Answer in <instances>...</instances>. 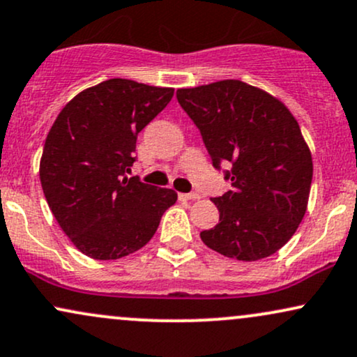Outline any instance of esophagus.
<instances>
[{
  "mask_svg": "<svg viewBox=\"0 0 357 357\" xmlns=\"http://www.w3.org/2000/svg\"><path fill=\"white\" fill-rule=\"evenodd\" d=\"M199 197L201 196L197 192H179V201H196Z\"/></svg>",
  "mask_w": 357,
  "mask_h": 357,
  "instance_id": "obj_1",
  "label": "esophagus"
}]
</instances>
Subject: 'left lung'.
I'll return each mask as SVG.
<instances>
[{"label": "left lung", "instance_id": "1", "mask_svg": "<svg viewBox=\"0 0 357 357\" xmlns=\"http://www.w3.org/2000/svg\"><path fill=\"white\" fill-rule=\"evenodd\" d=\"M179 105L231 190L213 203L220 222L203 231L208 248L236 261H259L293 238L307 209L312 156L282 101L238 79L176 91Z\"/></svg>", "mask_w": 357, "mask_h": 357}]
</instances>
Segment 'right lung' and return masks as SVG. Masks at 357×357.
<instances>
[{
    "instance_id": "obj_1",
    "label": "right lung",
    "mask_w": 357,
    "mask_h": 357,
    "mask_svg": "<svg viewBox=\"0 0 357 357\" xmlns=\"http://www.w3.org/2000/svg\"><path fill=\"white\" fill-rule=\"evenodd\" d=\"M173 94V88L113 78L76 94L54 119L40 161L41 186L83 255L109 261L137 251L178 199L173 190L128 178L137 132Z\"/></svg>"
}]
</instances>
